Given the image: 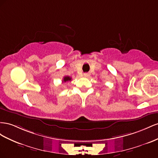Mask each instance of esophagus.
<instances>
[{"label":"esophagus","instance_id":"obj_1","mask_svg":"<svg viewBox=\"0 0 158 158\" xmlns=\"http://www.w3.org/2000/svg\"><path fill=\"white\" fill-rule=\"evenodd\" d=\"M84 76L85 77H88L90 76V74L88 73H84Z\"/></svg>","mask_w":158,"mask_h":158}]
</instances>
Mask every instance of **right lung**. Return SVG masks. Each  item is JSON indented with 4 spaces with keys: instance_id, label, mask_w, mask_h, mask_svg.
Wrapping results in <instances>:
<instances>
[{
    "instance_id": "add662e5",
    "label": "right lung",
    "mask_w": 158,
    "mask_h": 158,
    "mask_svg": "<svg viewBox=\"0 0 158 158\" xmlns=\"http://www.w3.org/2000/svg\"><path fill=\"white\" fill-rule=\"evenodd\" d=\"M71 81V77H69V76H65L62 81L67 82V81Z\"/></svg>"
}]
</instances>
